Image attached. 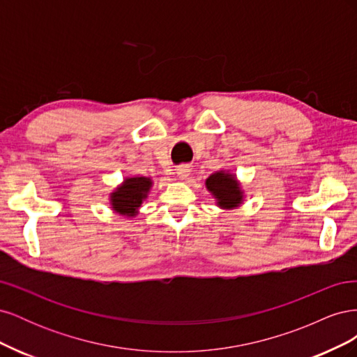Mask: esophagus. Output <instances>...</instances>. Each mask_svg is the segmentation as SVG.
Returning <instances> with one entry per match:
<instances>
[{
  "label": "esophagus",
  "mask_w": 357,
  "mask_h": 357,
  "mask_svg": "<svg viewBox=\"0 0 357 357\" xmlns=\"http://www.w3.org/2000/svg\"><path fill=\"white\" fill-rule=\"evenodd\" d=\"M189 174H190V167H189V165L183 164V165L177 167V176H178L181 180H186V178L189 177Z\"/></svg>",
  "instance_id": "1"
}]
</instances>
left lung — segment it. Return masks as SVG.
<instances>
[{"label":"left lung","mask_w":357,"mask_h":357,"mask_svg":"<svg viewBox=\"0 0 357 357\" xmlns=\"http://www.w3.org/2000/svg\"><path fill=\"white\" fill-rule=\"evenodd\" d=\"M205 186L223 210H234L243 204L244 192L240 181L229 171H215L205 180Z\"/></svg>","instance_id":"obj_1"}]
</instances>
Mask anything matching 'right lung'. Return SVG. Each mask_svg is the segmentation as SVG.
Segmentation results:
<instances>
[{"label": "right lung", "mask_w": 357, "mask_h": 357, "mask_svg": "<svg viewBox=\"0 0 357 357\" xmlns=\"http://www.w3.org/2000/svg\"><path fill=\"white\" fill-rule=\"evenodd\" d=\"M153 181L149 177H129L110 195L112 208L128 218H134L142 207L143 201L147 198V193L152 188Z\"/></svg>", "instance_id": "obj_1"}]
</instances>
